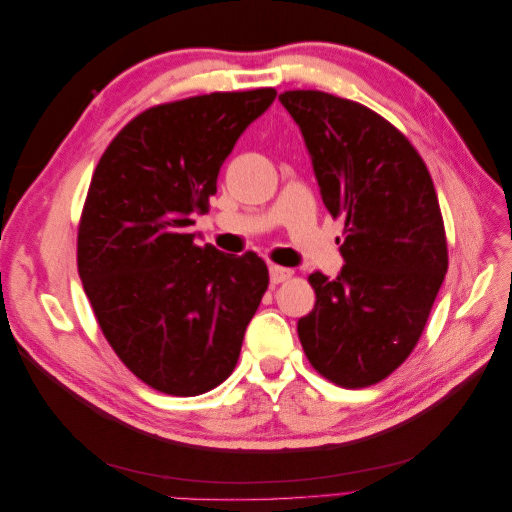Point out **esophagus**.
Wrapping results in <instances>:
<instances>
[{"mask_svg": "<svg viewBox=\"0 0 512 512\" xmlns=\"http://www.w3.org/2000/svg\"><path fill=\"white\" fill-rule=\"evenodd\" d=\"M290 275H292V269H286V267H277V265H271V267H269V277H271V284H280V282H286Z\"/></svg>", "mask_w": 512, "mask_h": 512, "instance_id": "esophagus-1", "label": "esophagus"}]
</instances>
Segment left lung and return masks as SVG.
<instances>
[{
  "instance_id": "left-lung-1",
  "label": "left lung",
  "mask_w": 512,
  "mask_h": 512,
  "mask_svg": "<svg viewBox=\"0 0 512 512\" xmlns=\"http://www.w3.org/2000/svg\"><path fill=\"white\" fill-rule=\"evenodd\" d=\"M324 207L344 220L346 265L309 275L316 305L297 324L309 363L348 389L408 359L448 269L444 222L425 162L367 106L324 91H284Z\"/></svg>"
}]
</instances>
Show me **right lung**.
<instances>
[{
  "label": "right lung",
  "instance_id": "add662e5",
  "mask_svg": "<svg viewBox=\"0 0 512 512\" xmlns=\"http://www.w3.org/2000/svg\"><path fill=\"white\" fill-rule=\"evenodd\" d=\"M275 96L267 87L153 106L113 138L91 177L81 282L108 344L162 393L194 397L222 384L269 286L265 260L198 247L190 226Z\"/></svg>",
  "mask_w": 512,
  "mask_h": 512
}]
</instances>
